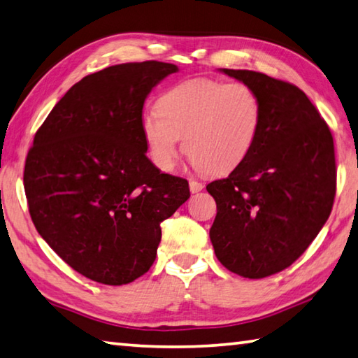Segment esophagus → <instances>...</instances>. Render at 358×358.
I'll list each match as a JSON object with an SVG mask.
<instances>
[{
	"label": "esophagus",
	"mask_w": 358,
	"mask_h": 358,
	"mask_svg": "<svg viewBox=\"0 0 358 358\" xmlns=\"http://www.w3.org/2000/svg\"><path fill=\"white\" fill-rule=\"evenodd\" d=\"M189 189H191L192 194H197V192H200L201 189H203V185L199 183V181L191 180V181H189Z\"/></svg>",
	"instance_id": "esophagus-1"
}]
</instances>
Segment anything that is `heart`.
Instances as JSON below:
<instances>
[{
	"instance_id": "b5f03b06",
	"label": "heart",
	"mask_w": 358,
	"mask_h": 358,
	"mask_svg": "<svg viewBox=\"0 0 358 358\" xmlns=\"http://www.w3.org/2000/svg\"><path fill=\"white\" fill-rule=\"evenodd\" d=\"M262 124V105L247 83L192 79L169 88L158 111H145L141 131L157 169L177 164L180 138L194 166L208 173H228L250 155Z\"/></svg>"
}]
</instances>
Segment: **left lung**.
Returning a JSON list of instances; mask_svg holds the SVG:
<instances>
[{"instance_id": "left-lung-1", "label": "left lung", "mask_w": 358, "mask_h": 358, "mask_svg": "<svg viewBox=\"0 0 358 358\" xmlns=\"http://www.w3.org/2000/svg\"><path fill=\"white\" fill-rule=\"evenodd\" d=\"M220 73L256 91L262 124L243 163L206 186L217 205L209 237L223 267L261 279L290 267L331 215L334 138L298 87L248 69Z\"/></svg>"}]
</instances>
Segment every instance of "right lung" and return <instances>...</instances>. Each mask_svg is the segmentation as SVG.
<instances>
[{
	"instance_id": "obj_1",
	"label": "right lung",
	"mask_w": 358,
	"mask_h": 358,
	"mask_svg": "<svg viewBox=\"0 0 358 358\" xmlns=\"http://www.w3.org/2000/svg\"><path fill=\"white\" fill-rule=\"evenodd\" d=\"M177 71L149 60L90 74L35 133L23 175L32 222L91 281L122 285L149 271L161 222L191 195L185 178L152 164L141 131L147 96Z\"/></svg>"
}]
</instances>
